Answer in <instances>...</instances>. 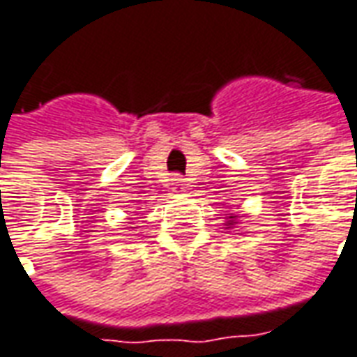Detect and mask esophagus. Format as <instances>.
<instances>
[{
  "mask_svg": "<svg viewBox=\"0 0 357 357\" xmlns=\"http://www.w3.org/2000/svg\"><path fill=\"white\" fill-rule=\"evenodd\" d=\"M173 190L174 192H183L184 190V178L183 176H173Z\"/></svg>",
  "mask_w": 357,
  "mask_h": 357,
  "instance_id": "obj_1",
  "label": "esophagus"
}]
</instances>
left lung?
<instances>
[{
    "mask_svg": "<svg viewBox=\"0 0 357 357\" xmlns=\"http://www.w3.org/2000/svg\"><path fill=\"white\" fill-rule=\"evenodd\" d=\"M236 224V216H229V220L226 222V226H234Z\"/></svg>",
    "mask_w": 357,
    "mask_h": 357,
    "instance_id": "left-lung-1",
    "label": "left lung"
}]
</instances>
